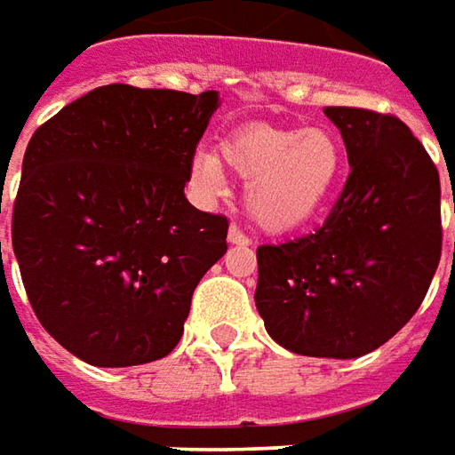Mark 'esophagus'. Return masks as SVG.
Listing matches in <instances>:
<instances>
[{
    "label": "esophagus",
    "instance_id": "esophagus-1",
    "mask_svg": "<svg viewBox=\"0 0 455 455\" xmlns=\"http://www.w3.org/2000/svg\"><path fill=\"white\" fill-rule=\"evenodd\" d=\"M228 243H236V246H249V243H251V239L243 234L242 228L234 224V227L228 228Z\"/></svg>",
    "mask_w": 455,
    "mask_h": 455
}]
</instances>
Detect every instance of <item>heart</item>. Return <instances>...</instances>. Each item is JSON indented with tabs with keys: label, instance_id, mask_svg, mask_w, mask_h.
Listing matches in <instances>:
<instances>
[{
	"label": "heart",
	"instance_id": "heart-1",
	"mask_svg": "<svg viewBox=\"0 0 455 455\" xmlns=\"http://www.w3.org/2000/svg\"><path fill=\"white\" fill-rule=\"evenodd\" d=\"M221 160L246 180V209L259 227L290 231L315 219L335 194L345 150L330 128L246 125L221 143V158L212 150L194 156L191 179L201 194L224 191Z\"/></svg>",
	"mask_w": 455,
	"mask_h": 455
}]
</instances>
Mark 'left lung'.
Segmentation results:
<instances>
[{"instance_id": "left-lung-1", "label": "left lung", "mask_w": 455, "mask_h": 455, "mask_svg": "<svg viewBox=\"0 0 455 455\" xmlns=\"http://www.w3.org/2000/svg\"><path fill=\"white\" fill-rule=\"evenodd\" d=\"M350 176L312 234L257 249L267 332L290 353L350 360L378 350L418 312L441 261V179L395 116L324 108Z\"/></svg>"}]
</instances>
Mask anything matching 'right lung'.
Instances as JSON below:
<instances>
[{"label":"right lung","instance_id":"add662e5","mask_svg":"<svg viewBox=\"0 0 455 455\" xmlns=\"http://www.w3.org/2000/svg\"><path fill=\"white\" fill-rule=\"evenodd\" d=\"M216 108V90L95 87L24 150L12 212L24 290L42 327L90 365L165 357L227 254V216L183 194Z\"/></svg>","mask_w":455,"mask_h":455}]
</instances>
